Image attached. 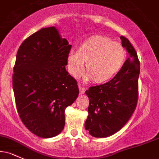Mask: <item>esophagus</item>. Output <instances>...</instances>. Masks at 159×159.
Returning a JSON list of instances; mask_svg holds the SVG:
<instances>
[{
    "instance_id": "obj_1",
    "label": "esophagus",
    "mask_w": 159,
    "mask_h": 159,
    "mask_svg": "<svg viewBox=\"0 0 159 159\" xmlns=\"http://www.w3.org/2000/svg\"><path fill=\"white\" fill-rule=\"evenodd\" d=\"M78 88H79L80 93H81V94H84V92H85V87H84V86L79 84V86H78Z\"/></svg>"
}]
</instances>
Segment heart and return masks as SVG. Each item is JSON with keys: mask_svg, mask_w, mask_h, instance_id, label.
Masks as SVG:
<instances>
[{"mask_svg": "<svg viewBox=\"0 0 159 159\" xmlns=\"http://www.w3.org/2000/svg\"><path fill=\"white\" fill-rule=\"evenodd\" d=\"M126 52L117 42L107 36H92L78 47L71 51L67 58L69 72L78 78L84 69V78L96 84H102L112 79L123 67Z\"/></svg>", "mask_w": 159, "mask_h": 159, "instance_id": "heart-1", "label": "heart"}]
</instances>
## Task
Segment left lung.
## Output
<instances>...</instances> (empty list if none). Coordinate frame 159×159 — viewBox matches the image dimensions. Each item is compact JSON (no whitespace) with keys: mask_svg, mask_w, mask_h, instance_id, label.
<instances>
[{"mask_svg":"<svg viewBox=\"0 0 159 159\" xmlns=\"http://www.w3.org/2000/svg\"><path fill=\"white\" fill-rule=\"evenodd\" d=\"M128 58L119 73L104 84L91 87L85 92L90 99L84 126L96 138L115 134L130 119L138 98L140 62L129 40L120 36Z\"/></svg>","mask_w":159,"mask_h":159,"instance_id":"1","label":"left lung"}]
</instances>
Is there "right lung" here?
<instances>
[{
	"instance_id": "obj_1",
	"label": "right lung",
	"mask_w": 159,
	"mask_h": 159,
	"mask_svg": "<svg viewBox=\"0 0 159 159\" xmlns=\"http://www.w3.org/2000/svg\"><path fill=\"white\" fill-rule=\"evenodd\" d=\"M72 45L55 27L27 37L16 54L12 87L20 118L36 136L49 138L65 125V109L77 98V82L66 70Z\"/></svg>"
}]
</instances>
